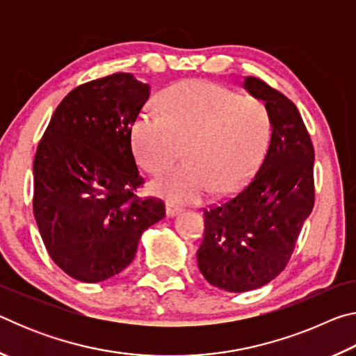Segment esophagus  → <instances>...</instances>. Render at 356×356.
I'll list each match as a JSON object with an SVG mask.
<instances>
[{
    "mask_svg": "<svg viewBox=\"0 0 356 356\" xmlns=\"http://www.w3.org/2000/svg\"><path fill=\"white\" fill-rule=\"evenodd\" d=\"M179 207L174 206V204L171 202H166V216H174L177 212H179Z\"/></svg>",
    "mask_w": 356,
    "mask_h": 356,
    "instance_id": "obj_1",
    "label": "esophagus"
}]
</instances>
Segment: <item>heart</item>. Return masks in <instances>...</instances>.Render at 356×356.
<instances>
[{"mask_svg":"<svg viewBox=\"0 0 356 356\" xmlns=\"http://www.w3.org/2000/svg\"><path fill=\"white\" fill-rule=\"evenodd\" d=\"M161 113L144 111L134 125V150L144 170L170 168L150 190L174 204L195 202L212 190L221 195L254 170L267 146L268 111L254 95H237L207 81H182L160 97Z\"/></svg>","mask_w":356,"mask_h":356,"instance_id":"obj_1","label":"heart"}]
</instances>
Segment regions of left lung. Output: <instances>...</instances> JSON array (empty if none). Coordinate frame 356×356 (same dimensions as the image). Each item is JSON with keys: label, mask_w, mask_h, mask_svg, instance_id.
<instances>
[{"label": "left lung", "mask_w": 356, "mask_h": 356, "mask_svg": "<svg viewBox=\"0 0 356 356\" xmlns=\"http://www.w3.org/2000/svg\"><path fill=\"white\" fill-rule=\"evenodd\" d=\"M243 86L267 108L270 141L248 182L204 209L196 252L204 278L227 292L252 291L286 268L316 196L314 146L297 106L257 76Z\"/></svg>", "instance_id": "8db88e82"}]
</instances>
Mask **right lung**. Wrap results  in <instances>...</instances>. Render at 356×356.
Masks as SVG:
<instances>
[{
  "instance_id": "add662e5",
  "label": "right lung",
  "mask_w": 356,
  "mask_h": 356,
  "mask_svg": "<svg viewBox=\"0 0 356 356\" xmlns=\"http://www.w3.org/2000/svg\"><path fill=\"white\" fill-rule=\"evenodd\" d=\"M150 95L127 72L80 84L53 113L34 156L33 210L48 254L83 282L119 275L141 234L166 215L144 185L131 125Z\"/></svg>"
}]
</instances>
